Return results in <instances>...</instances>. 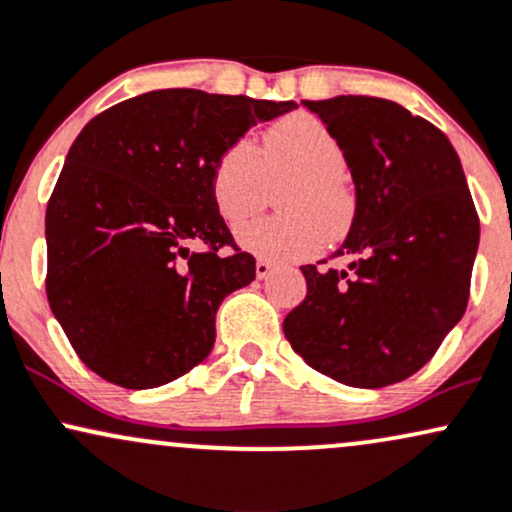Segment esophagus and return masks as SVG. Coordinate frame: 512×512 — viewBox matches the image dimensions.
<instances>
[{
    "instance_id": "esophagus-1",
    "label": "esophagus",
    "mask_w": 512,
    "mask_h": 512,
    "mask_svg": "<svg viewBox=\"0 0 512 512\" xmlns=\"http://www.w3.org/2000/svg\"><path fill=\"white\" fill-rule=\"evenodd\" d=\"M270 273H273V263L266 261V258H258V261H256V275H258V280L268 278Z\"/></svg>"
}]
</instances>
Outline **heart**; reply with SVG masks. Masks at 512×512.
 <instances>
[{
	"label": "heart",
	"mask_w": 512,
	"mask_h": 512,
	"mask_svg": "<svg viewBox=\"0 0 512 512\" xmlns=\"http://www.w3.org/2000/svg\"><path fill=\"white\" fill-rule=\"evenodd\" d=\"M345 174V150L333 131L299 112L270 126L263 160L251 141H234L215 162L213 198L227 225L237 227L266 206L270 184L292 179L278 198L285 213L246 225L239 242L258 256L297 261L350 225L354 203Z\"/></svg>",
	"instance_id": "heart-1"
}]
</instances>
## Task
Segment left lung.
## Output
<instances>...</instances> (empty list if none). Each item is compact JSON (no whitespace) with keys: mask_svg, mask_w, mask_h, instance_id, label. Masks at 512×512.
Masks as SVG:
<instances>
[{"mask_svg":"<svg viewBox=\"0 0 512 512\" xmlns=\"http://www.w3.org/2000/svg\"><path fill=\"white\" fill-rule=\"evenodd\" d=\"M345 150L357 213L330 258L302 266L304 302L282 330L311 369L354 388H383L434 357L470 299L479 215L441 129L393 100H304ZM328 263V261H321Z\"/></svg>","mask_w":512,"mask_h":512,"instance_id":"left-lung-1","label":"left lung"}]
</instances>
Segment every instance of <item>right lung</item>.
Masks as SVG:
<instances>
[{
  "label": "right lung",
  "mask_w": 512,
  "mask_h": 512,
  "mask_svg": "<svg viewBox=\"0 0 512 512\" xmlns=\"http://www.w3.org/2000/svg\"><path fill=\"white\" fill-rule=\"evenodd\" d=\"M292 107L165 88L83 126L47 203L45 290L90 371L143 390L208 357L220 302L256 278L215 206V162Z\"/></svg>",
  "instance_id": "add662e5"
}]
</instances>
